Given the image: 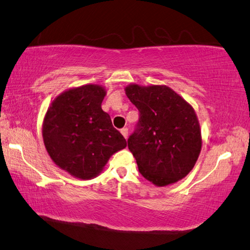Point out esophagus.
I'll return each instance as SVG.
<instances>
[{
	"instance_id": "34e87169",
	"label": "esophagus",
	"mask_w": 250,
	"mask_h": 250,
	"mask_svg": "<svg viewBox=\"0 0 250 250\" xmlns=\"http://www.w3.org/2000/svg\"><path fill=\"white\" fill-rule=\"evenodd\" d=\"M121 133H122L123 136H124L125 139L128 137V129H127V128H122V129H121Z\"/></svg>"
}]
</instances>
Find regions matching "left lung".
<instances>
[{"label":"left lung","instance_id":"8db88e82","mask_svg":"<svg viewBox=\"0 0 250 250\" xmlns=\"http://www.w3.org/2000/svg\"><path fill=\"white\" fill-rule=\"evenodd\" d=\"M125 93L139 111L137 129L127 141L139 172L156 187L187 177L202 148L192 105L167 85L130 83Z\"/></svg>","mask_w":250,"mask_h":250}]
</instances>
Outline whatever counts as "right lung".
Wrapping results in <instances>:
<instances>
[{
    "instance_id": "obj_1",
    "label": "right lung",
    "mask_w": 250,
    "mask_h": 250,
    "mask_svg": "<svg viewBox=\"0 0 250 250\" xmlns=\"http://www.w3.org/2000/svg\"><path fill=\"white\" fill-rule=\"evenodd\" d=\"M106 89L83 84L63 91L50 103L42 122V139L51 160L72 177L89 180L108 159L127 146L102 109Z\"/></svg>"
}]
</instances>
